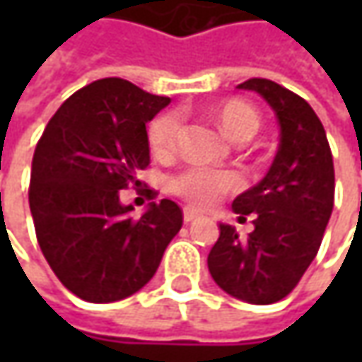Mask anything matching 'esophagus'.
<instances>
[{"label":"esophagus","mask_w":362,"mask_h":362,"mask_svg":"<svg viewBox=\"0 0 362 362\" xmlns=\"http://www.w3.org/2000/svg\"><path fill=\"white\" fill-rule=\"evenodd\" d=\"M202 216V214H199V211H195V209H191V207H185V209H183V219H185V221H195V219H197V217Z\"/></svg>","instance_id":"obj_1"}]
</instances>
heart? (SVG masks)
Listing matches in <instances>:
<instances>
[{"mask_svg":"<svg viewBox=\"0 0 362 362\" xmlns=\"http://www.w3.org/2000/svg\"><path fill=\"white\" fill-rule=\"evenodd\" d=\"M217 120L221 131L231 141H250L259 129V115L254 106L243 100H230L219 108ZM179 117L165 112L148 127V145L155 155H169L177 145ZM242 185L240 175L233 171H219L203 165H187L169 179V187L175 195L183 197L195 207H209L219 202L226 193H231Z\"/></svg>","mask_w":362,"mask_h":362,"instance_id":"heart-1","label":"heart"}]
</instances>
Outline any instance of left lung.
I'll list each match as a JSON object with an SVG mask.
<instances>
[{
  "label": "left lung",
  "instance_id": "1",
  "mask_svg": "<svg viewBox=\"0 0 362 362\" xmlns=\"http://www.w3.org/2000/svg\"><path fill=\"white\" fill-rule=\"evenodd\" d=\"M238 88L257 92L272 106L280 145L266 177L231 203L240 221L254 217V231L242 240L233 226L219 223L207 266L233 298L274 304L294 290L318 254L334 205V165L325 127L304 98L266 78Z\"/></svg>",
  "mask_w": 362,
  "mask_h": 362
}]
</instances>
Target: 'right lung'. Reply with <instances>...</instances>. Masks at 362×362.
I'll list each match as a JSON object with an SVG mask.
<instances>
[{"label": "right lung", "instance_id": "right-lung-1", "mask_svg": "<svg viewBox=\"0 0 362 362\" xmlns=\"http://www.w3.org/2000/svg\"><path fill=\"white\" fill-rule=\"evenodd\" d=\"M171 103L122 78L74 92L49 119L35 146L30 209L49 268L78 298H129L155 276L183 226L171 199L151 203L139 219L120 189L139 185L151 160L146 122Z\"/></svg>", "mask_w": 362, "mask_h": 362}]
</instances>
